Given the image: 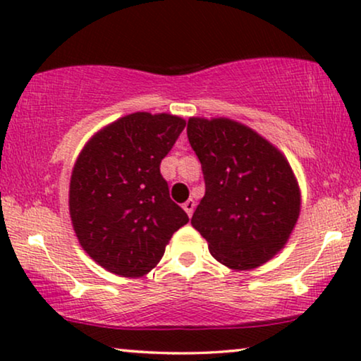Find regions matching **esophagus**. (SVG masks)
Listing matches in <instances>:
<instances>
[{"mask_svg": "<svg viewBox=\"0 0 361 361\" xmlns=\"http://www.w3.org/2000/svg\"><path fill=\"white\" fill-rule=\"evenodd\" d=\"M182 207H184V210L187 212V215L192 216V214H194V209H195V202L192 200V199H189L187 202H184V205H182Z\"/></svg>", "mask_w": 361, "mask_h": 361, "instance_id": "34e87169", "label": "esophagus"}]
</instances>
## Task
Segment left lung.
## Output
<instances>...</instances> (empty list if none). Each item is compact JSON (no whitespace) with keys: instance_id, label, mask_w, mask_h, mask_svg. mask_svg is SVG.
<instances>
[{"instance_id":"8db88e82","label":"left lung","mask_w":361,"mask_h":361,"mask_svg":"<svg viewBox=\"0 0 361 361\" xmlns=\"http://www.w3.org/2000/svg\"><path fill=\"white\" fill-rule=\"evenodd\" d=\"M187 137L205 180L192 226L231 269L266 263L299 219L300 194L289 162L258 133L226 118H190Z\"/></svg>"}]
</instances>
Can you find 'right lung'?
I'll return each mask as SVG.
<instances>
[{
    "instance_id": "add662e5",
    "label": "right lung",
    "mask_w": 361,
    "mask_h": 361,
    "mask_svg": "<svg viewBox=\"0 0 361 361\" xmlns=\"http://www.w3.org/2000/svg\"><path fill=\"white\" fill-rule=\"evenodd\" d=\"M184 128L167 113H133L97 133L78 156L68 195L73 230L110 273L147 274L189 221L159 167Z\"/></svg>"
}]
</instances>
